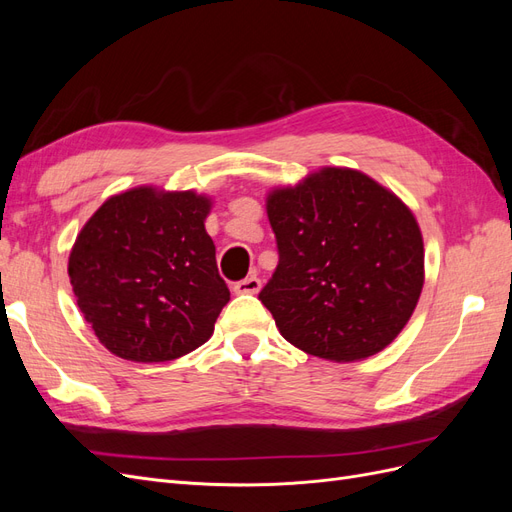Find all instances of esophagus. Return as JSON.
I'll use <instances>...</instances> for the list:
<instances>
[{
    "instance_id": "esophagus-1",
    "label": "esophagus",
    "mask_w": 512,
    "mask_h": 512,
    "mask_svg": "<svg viewBox=\"0 0 512 512\" xmlns=\"http://www.w3.org/2000/svg\"><path fill=\"white\" fill-rule=\"evenodd\" d=\"M260 286H262V282L258 280V277L250 275V277H245V280H241V282L232 286V290H235L237 294H256L260 290Z\"/></svg>"
}]
</instances>
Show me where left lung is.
I'll return each mask as SVG.
<instances>
[{"label": "left lung", "instance_id": "obj_1", "mask_svg": "<svg viewBox=\"0 0 512 512\" xmlns=\"http://www.w3.org/2000/svg\"><path fill=\"white\" fill-rule=\"evenodd\" d=\"M280 262L262 301L282 337L335 363L378 354L406 327L425 284L414 213L361 170L322 166L267 194Z\"/></svg>", "mask_w": 512, "mask_h": 512}]
</instances>
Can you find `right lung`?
Instances as JSON below:
<instances>
[{
    "instance_id": "1",
    "label": "right lung",
    "mask_w": 512,
    "mask_h": 512,
    "mask_svg": "<svg viewBox=\"0 0 512 512\" xmlns=\"http://www.w3.org/2000/svg\"><path fill=\"white\" fill-rule=\"evenodd\" d=\"M211 198L156 185L106 198L68 258L76 305L119 359L164 363L203 346L230 301L205 220Z\"/></svg>"
}]
</instances>
